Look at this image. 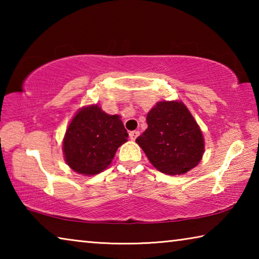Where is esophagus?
I'll list each match as a JSON object with an SVG mask.
<instances>
[{
  "label": "esophagus",
  "instance_id": "esophagus-1",
  "mask_svg": "<svg viewBox=\"0 0 259 259\" xmlns=\"http://www.w3.org/2000/svg\"><path fill=\"white\" fill-rule=\"evenodd\" d=\"M129 136H130V139H131V140H135V139L137 138L138 136H139V131H137V130H135V131H130Z\"/></svg>",
  "mask_w": 259,
  "mask_h": 259
}]
</instances>
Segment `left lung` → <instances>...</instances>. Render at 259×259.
I'll list each match as a JSON object with an SVG mask.
<instances>
[{
    "label": "left lung",
    "instance_id": "obj_1",
    "mask_svg": "<svg viewBox=\"0 0 259 259\" xmlns=\"http://www.w3.org/2000/svg\"><path fill=\"white\" fill-rule=\"evenodd\" d=\"M146 122L147 129L136 143L159 171L176 176L200 163L204 153L203 135L183 102H159L148 112Z\"/></svg>",
    "mask_w": 259,
    "mask_h": 259
}]
</instances>
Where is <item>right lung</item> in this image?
<instances>
[{
	"label": "right lung",
	"mask_w": 259,
	"mask_h": 259,
	"mask_svg": "<svg viewBox=\"0 0 259 259\" xmlns=\"http://www.w3.org/2000/svg\"><path fill=\"white\" fill-rule=\"evenodd\" d=\"M128 136L120 115H109L97 104L84 106L73 116L65 133V161L77 174L97 175L112 163Z\"/></svg>",
	"instance_id": "obj_1"
}]
</instances>
